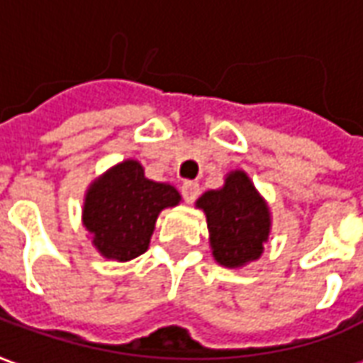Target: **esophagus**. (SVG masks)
Listing matches in <instances>:
<instances>
[{
  "instance_id": "34e87169",
  "label": "esophagus",
  "mask_w": 363,
  "mask_h": 363,
  "mask_svg": "<svg viewBox=\"0 0 363 363\" xmlns=\"http://www.w3.org/2000/svg\"><path fill=\"white\" fill-rule=\"evenodd\" d=\"M181 192H182V198H184L189 204H192V202L198 198V194H200V186H198V182L184 181L181 186Z\"/></svg>"
}]
</instances>
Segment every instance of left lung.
Wrapping results in <instances>:
<instances>
[{
  "mask_svg": "<svg viewBox=\"0 0 363 363\" xmlns=\"http://www.w3.org/2000/svg\"><path fill=\"white\" fill-rule=\"evenodd\" d=\"M196 208L206 216L210 249L220 267L243 268L262 257L272 231V213L245 171H229L223 186L204 192Z\"/></svg>",
  "mask_w": 363,
  "mask_h": 363,
  "instance_id": "1",
  "label": "left lung"
}]
</instances>
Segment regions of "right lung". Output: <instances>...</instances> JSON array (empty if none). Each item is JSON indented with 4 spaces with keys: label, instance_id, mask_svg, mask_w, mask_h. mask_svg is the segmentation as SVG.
I'll use <instances>...</instances> for the list:
<instances>
[{
    "label": "right lung",
    "instance_id": "obj_1",
    "mask_svg": "<svg viewBox=\"0 0 363 363\" xmlns=\"http://www.w3.org/2000/svg\"><path fill=\"white\" fill-rule=\"evenodd\" d=\"M179 204V190L151 181L140 161L126 159L85 190L82 221L101 257L126 262L147 251L159 213Z\"/></svg>",
    "mask_w": 363,
    "mask_h": 363
}]
</instances>
